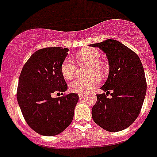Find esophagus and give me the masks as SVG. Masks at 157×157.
<instances>
[{"label":"esophagus","instance_id":"obj_1","mask_svg":"<svg viewBox=\"0 0 157 157\" xmlns=\"http://www.w3.org/2000/svg\"><path fill=\"white\" fill-rule=\"evenodd\" d=\"M83 97H84V95H83V94H79V95H78V98H79V99L83 98Z\"/></svg>","mask_w":157,"mask_h":157}]
</instances>
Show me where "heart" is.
<instances>
[{
	"label": "heart",
	"instance_id": "heart-1",
	"mask_svg": "<svg viewBox=\"0 0 157 157\" xmlns=\"http://www.w3.org/2000/svg\"><path fill=\"white\" fill-rule=\"evenodd\" d=\"M100 53L98 50L92 48H84L77 55L79 63L89 64V74L102 75L105 70L103 64L100 61ZM76 65L74 61L69 57L64 59L61 65V73L65 79H71L75 76ZM100 80L96 75H92L89 78H77L69 83V89L75 93H86L90 91L92 88L98 85Z\"/></svg>",
	"mask_w": 157,
	"mask_h": 157
}]
</instances>
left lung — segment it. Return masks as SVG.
Masks as SVG:
<instances>
[{
    "label": "left lung",
    "mask_w": 157,
    "mask_h": 157,
    "mask_svg": "<svg viewBox=\"0 0 157 157\" xmlns=\"http://www.w3.org/2000/svg\"><path fill=\"white\" fill-rule=\"evenodd\" d=\"M89 45L103 51L109 65L108 78L101 88L106 93L96 95L92 119L109 132L123 130L138 117L147 92L141 61L133 51L116 40L107 39ZM109 93L112 97L107 98Z\"/></svg>",
    "instance_id": "8db88e82"
}]
</instances>
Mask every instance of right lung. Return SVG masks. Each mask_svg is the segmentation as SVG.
Instances as JSON below:
<instances>
[{"label":"right lung","mask_w":157,"mask_h":157,"mask_svg":"<svg viewBox=\"0 0 157 157\" xmlns=\"http://www.w3.org/2000/svg\"><path fill=\"white\" fill-rule=\"evenodd\" d=\"M68 48H44L35 52L24 65L19 77L17 99L25 121L38 134L52 136L63 132L73 119L78 95H63L68 89L61 65Z\"/></svg>","instance_id":"right-lung-1"}]
</instances>
